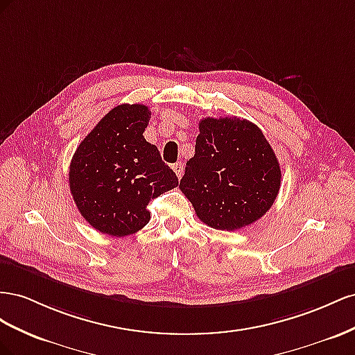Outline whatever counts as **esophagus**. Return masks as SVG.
Masks as SVG:
<instances>
[{
    "label": "esophagus",
    "mask_w": 355,
    "mask_h": 355,
    "mask_svg": "<svg viewBox=\"0 0 355 355\" xmlns=\"http://www.w3.org/2000/svg\"><path fill=\"white\" fill-rule=\"evenodd\" d=\"M172 169H174V172H175L178 178L183 177V172H184V169H183V164H181V162H177V164L172 165Z\"/></svg>",
    "instance_id": "34e87169"
}]
</instances>
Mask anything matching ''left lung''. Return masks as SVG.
I'll list each match as a JSON object with an SVG mask.
<instances>
[{"mask_svg": "<svg viewBox=\"0 0 355 355\" xmlns=\"http://www.w3.org/2000/svg\"><path fill=\"white\" fill-rule=\"evenodd\" d=\"M279 186L278 159L254 123L238 117L199 121L195 156L180 189L204 225L218 230L251 225L273 205Z\"/></svg>", "mask_w": 355, "mask_h": 355, "instance_id": "obj_1", "label": "left lung"}]
</instances>
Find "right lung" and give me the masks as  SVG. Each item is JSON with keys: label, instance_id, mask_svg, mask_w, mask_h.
I'll return each instance as SVG.
<instances>
[{"label": "right lung", "instance_id": "obj_1", "mask_svg": "<svg viewBox=\"0 0 355 355\" xmlns=\"http://www.w3.org/2000/svg\"><path fill=\"white\" fill-rule=\"evenodd\" d=\"M150 116L141 104L114 107L71 159L69 190L80 214L110 236L137 234L150 221L148 202L178 186L175 172L143 135Z\"/></svg>", "mask_w": 355, "mask_h": 355}]
</instances>
